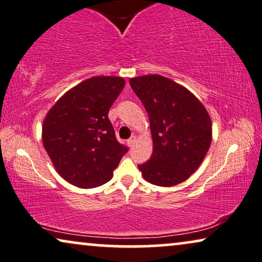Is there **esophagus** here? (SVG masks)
<instances>
[{"label": "esophagus", "instance_id": "obj_1", "mask_svg": "<svg viewBox=\"0 0 262 262\" xmlns=\"http://www.w3.org/2000/svg\"><path fill=\"white\" fill-rule=\"evenodd\" d=\"M135 141H137V137H135V135H133V137H132V138H129L128 141H127V144H128L129 147H132V146L135 144Z\"/></svg>", "mask_w": 262, "mask_h": 262}]
</instances>
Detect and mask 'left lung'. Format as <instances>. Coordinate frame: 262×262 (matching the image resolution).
Listing matches in <instances>:
<instances>
[{
  "label": "left lung",
  "instance_id": "left-lung-1",
  "mask_svg": "<svg viewBox=\"0 0 262 262\" xmlns=\"http://www.w3.org/2000/svg\"><path fill=\"white\" fill-rule=\"evenodd\" d=\"M129 83L147 111L153 140L151 158L138 165L142 176L160 187L184 182L211 146L207 110L190 91L165 76H137Z\"/></svg>",
  "mask_w": 262,
  "mask_h": 262
}]
</instances>
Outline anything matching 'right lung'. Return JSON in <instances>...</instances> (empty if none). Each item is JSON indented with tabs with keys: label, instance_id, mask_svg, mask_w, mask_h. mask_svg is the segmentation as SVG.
Segmentation results:
<instances>
[{
	"label": "right lung",
	"instance_id": "right-lung-1",
	"mask_svg": "<svg viewBox=\"0 0 262 262\" xmlns=\"http://www.w3.org/2000/svg\"><path fill=\"white\" fill-rule=\"evenodd\" d=\"M124 83L120 76H93L66 92L45 116L44 148L56 171L73 186L109 182L127 153L107 117Z\"/></svg>",
	"mask_w": 262,
	"mask_h": 262
}]
</instances>
